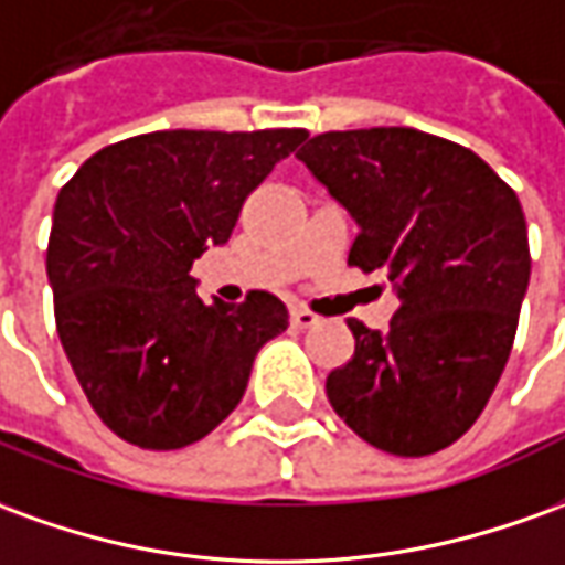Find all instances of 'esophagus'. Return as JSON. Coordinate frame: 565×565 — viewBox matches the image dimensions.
Listing matches in <instances>:
<instances>
[{"label": "esophagus", "instance_id": "obj_1", "mask_svg": "<svg viewBox=\"0 0 565 565\" xmlns=\"http://www.w3.org/2000/svg\"><path fill=\"white\" fill-rule=\"evenodd\" d=\"M290 323H294L296 330H309V327L318 323V315L309 309H294L290 311Z\"/></svg>", "mask_w": 565, "mask_h": 565}]
</instances>
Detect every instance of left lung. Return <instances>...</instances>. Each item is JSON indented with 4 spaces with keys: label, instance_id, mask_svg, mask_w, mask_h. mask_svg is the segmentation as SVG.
I'll use <instances>...</instances> for the list:
<instances>
[{
    "label": "left lung",
    "instance_id": "left-lung-1",
    "mask_svg": "<svg viewBox=\"0 0 565 565\" xmlns=\"http://www.w3.org/2000/svg\"><path fill=\"white\" fill-rule=\"evenodd\" d=\"M296 156L361 226L349 266L397 287L385 333L349 318L354 354L327 376L330 404L382 452L447 449L514 345L532 263L516 192L471 149L416 128L323 131Z\"/></svg>",
    "mask_w": 565,
    "mask_h": 565
}]
</instances>
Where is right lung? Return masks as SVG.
Masks as SVG:
<instances>
[{
	"instance_id": "1",
	"label": "right lung",
	"mask_w": 565,
	"mask_h": 565,
	"mask_svg": "<svg viewBox=\"0 0 565 565\" xmlns=\"http://www.w3.org/2000/svg\"><path fill=\"white\" fill-rule=\"evenodd\" d=\"M306 128L152 131L94 152L54 204L57 337L90 409L140 449H183L238 406L287 306L250 290L204 306L189 275Z\"/></svg>"
}]
</instances>
